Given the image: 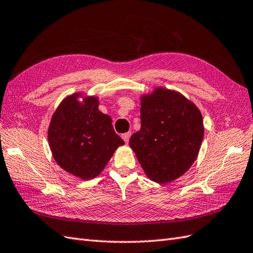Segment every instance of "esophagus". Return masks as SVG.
Returning <instances> with one entry per match:
<instances>
[{
    "label": "esophagus",
    "mask_w": 253,
    "mask_h": 253,
    "mask_svg": "<svg viewBox=\"0 0 253 253\" xmlns=\"http://www.w3.org/2000/svg\"><path fill=\"white\" fill-rule=\"evenodd\" d=\"M130 135H131V132H126V133L122 134V138H123V140L126 142V143H128L129 139H130Z\"/></svg>",
    "instance_id": "obj_1"
}]
</instances>
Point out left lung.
I'll use <instances>...</instances> for the list:
<instances>
[{"label": "left lung", "instance_id": "left-lung-1", "mask_svg": "<svg viewBox=\"0 0 253 253\" xmlns=\"http://www.w3.org/2000/svg\"><path fill=\"white\" fill-rule=\"evenodd\" d=\"M203 119L180 93L155 88L141 98V128L129 146L147 177L159 184L182 176L197 159L203 140Z\"/></svg>", "mask_w": 253, "mask_h": 253}]
</instances>
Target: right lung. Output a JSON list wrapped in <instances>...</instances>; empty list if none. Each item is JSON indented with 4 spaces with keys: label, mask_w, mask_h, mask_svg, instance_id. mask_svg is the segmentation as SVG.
Wrapping results in <instances>:
<instances>
[{
    "label": "right lung",
    "mask_w": 253,
    "mask_h": 253,
    "mask_svg": "<svg viewBox=\"0 0 253 253\" xmlns=\"http://www.w3.org/2000/svg\"><path fill=\"white\" fill-rule=\"evenodd\" d=\"M80 93L66 97L56 109L48 129L49 145L56 164L81 179H92L105 169L119 146L112 120L98 110V98L82 102Z\"/></svg>",
    "instance_id": "right-lung-1"
}]
</instances>
